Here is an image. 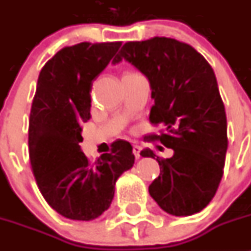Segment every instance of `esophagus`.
<instances>
[{"mask_svg": "<svg viewBox=\"0 0 251 251\" xmlns=\"http://www.w3.org/2000/svg\"><path fill=\"white\" fill-rule=\"evenodd\" d=\"M141 146H138V145H134L133 146V155L136 156V158H140L141 157Z\"/></svg>", "mask_w": 251, "mask_h": 251, "instance_id": "34e87169", "label": "esophagus"}]
</instances>
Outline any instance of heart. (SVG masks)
Segmentation results:
<instances>
[{
	"instance_id": "1",
	"label": "heart",
	"mask_w": 251,
	"mask_h": 251,
	"mask_svg": "<svg viewBox=\"0 0 251 251\" xmlns=\"http://www.w3.org/2000/svg\"><path fill=\"white\" fill-rule=\"evenodd\" d=\"M132 74H133V72H127V74H126V75H132Z\"/></svg>"
}]
</instances>
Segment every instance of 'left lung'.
<instances>
[{"label":"left lung","instance_id":"8db88e82","mask_svg":"<svg viewBox=\"0 0 251 251\" xmlns=\"http://www.w3.org/2000/svg\"><path fill=\"white\" fill-rule=\"evenodd\" d=\"M123 58L149 78L153 99L150 122L164 127L147 140L174 151L170 158L150 149L141 151L142 157H156L160 165L150 196L169 215L198 213L217 192L228 145L215 72L193 47L165 36L126 43L113 62Z\"/></svg>","mask_w":251,"mask_h":251}]
</instances>
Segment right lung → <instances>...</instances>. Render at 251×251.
Wrapping results in <instances>:
<instances>
[{
    "mask_svg": "<svg viewBox=\"0 0 251 251\" xmlns=\"http://www.w3.org/2000/svg\"><path fill=\"white\" fill-rule=\"evenodd\" d=\"M122 42L64 47L42 68L29 119V153L42 196L55 212L77 221L110 207L115 181L134 164L127 141L111 143L95 162L81 151L82 123L91 115V86Z\"/></svg>",
    "mask_w": 251,
    "mask_h": 251,
    "instance_id": "add662e5",
    "label": "right lung"
}]
</instances>
